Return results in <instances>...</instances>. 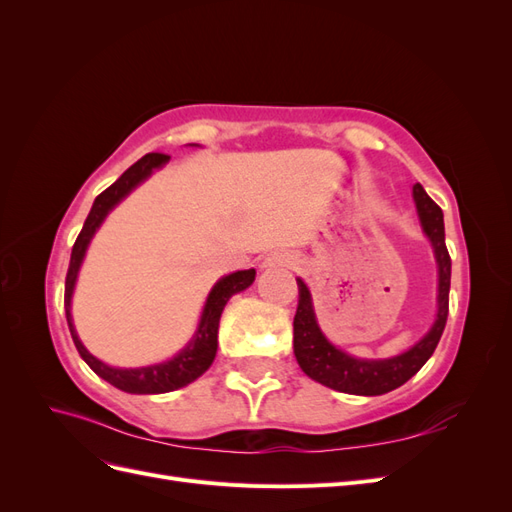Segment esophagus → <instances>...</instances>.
I'll use <instances>...</instances> for the list:
<instances>
[{"mask_svg":"<svg viewBox=\"0 0 512 512\" xmlns=\"http://www.w3.org/2000/svg\"><path fill=\"white\" fill-rule=\"evenodd\" d=\"M297 265V256L288 250H275L271 252L265 260H262V267L271 269V267H294Z\"/></svg>","mask_w":512,"mask_h":512,"instance_id":"1","label":"esophagus"}]
</instances>
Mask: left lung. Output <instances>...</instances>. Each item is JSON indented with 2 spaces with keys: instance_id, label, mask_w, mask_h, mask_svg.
<instances>
[{
  "instance_id": "left-lung-1",
  "label": "left lung",
  "mask_w": 512,
  "mask_h": 512,
  "mask_svg": "<svg viewBox=\"0 0 512 512\" xmlns=\"http://www.w3.org/2000/svg\"><path fill=\"white\" fill-rule=\"evenodd\" d=\"M414 203L418 218L433 243L440 271L438 286V320L431 331L408 352L384 361H365L337 350L327 337L322 335L312 297L303 280L299 284V307L294 314V356L305 374L329 386V389L350 393V395H384L404 382H408L421 369L429 356L436 350L448 318V290H451V256L444 243V215L442 209L433 203L421 183L414 185Z\"/></svg>"
}]
</instances>
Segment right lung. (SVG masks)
I'll use <instances>...</instances> for the list:
<instances>
[{"mask_svg":"<svg viewBox=\"0 0 512 512\" xmlns=\"http://www.w3.org/2000/svg\"><path fill=\"white\" fill-rule=\"evenodd\" d=\"M168 158L170 156H166V153H147V156H143L136 164H132L126 173H123L111 185V188H106L102 194L96 196L94 207H91L87 220L83 224V230L79 232V237H76V241H74L70 267H68V275H66L64 305H66V320H68L70 335L74 339L76 350H79L83 361L91 369H94L100 378L117 386L119 391L136 393V395H156V393L177 391V389H181V386H188L190 382L203 376L205 371L211 367V363L215 359V352H218V327H220V316L224 312V305L228 303L232 294H237V292L245 290L247 286H252L254 277H256L254 269L237 271V273H230V275L222 277V280L213 286V290L209 294L205 312H203V318H200L194 339L188 344V348H183L175 356V359H170L166 363L141 367V369H119V367L104 365L102 361L96 359V356H91L87 352V348L81 344V339H79V335H76L74 324H72L70 299H72V290H74V282H76V273H79L87 245H89L91 237H94L96 228L106 218V213L111 211L123 196L130 194L138 183L147 179L153 173V168H160L164 162H168Z\"/></svg>","mask_w":512,"mask_h":512,"instance_id":"obj_1","label":"right lung"}]
</instances>
